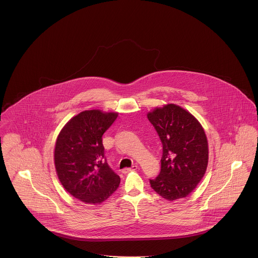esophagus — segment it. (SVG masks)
Segmentation results:
<instances>
[{
  "label": "esophagus",
  "instance_id": "obj_1",
  "mask_svg": "<svg viewBox=\"0 0 258 258\" xmlns=\"http://www.w3.org/2000/svg\"><path fill=\"white\" fill-rule=\"evenodd\" d=\"M138 169V166L134 165L132 168H124L122 170V173L123 174H126V173H130V172H132V171H136Z\"/></svg>",
  "mask_w": 258,
  "mask_h": 258
}]
</instances>
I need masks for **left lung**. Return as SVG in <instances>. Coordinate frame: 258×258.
<instances>
[{"label":"left lung","mask_w":258,"mask_h":258,"mask_svg":"<svg viewBox=\"0 0 258 258\" xmlns=\"http://www.w3.org/2000/svg\"><path fill=\"white\" fill-rule=\"evenodd\" d=\"M148 119L162 143L161 169L151 187L168 201L188 196L206 174L208 144L203 126L191 113L173 103L156 107Z\"/></svg>","instance_id":"8db88e82"}]
</instances>
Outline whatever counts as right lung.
<instances>
[{
  "mask_svg": "<svg viewBox=\"0 0 258 258\" xmlns=\"http://www.w3.org/2000/svg\"><path fill=\"white\" fill-rule=\"evenodd\" d=\"M118 113L85 110L64 125L54 148V165L63 187L88 205H100L120 184L104 158L103 135Z\"/></svg>",
  "mask_w": 258,
  "mask_h": 258,
  "instance_id": "add662e5",
  "label": "right lung"
}]
</instances>
